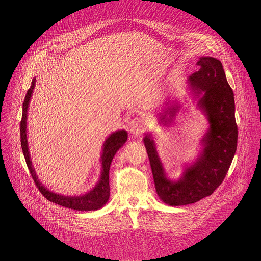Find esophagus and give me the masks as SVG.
<instances>
[{
  "label": "esophagus",
  "mask_w": 261,
  "mask_h": 261,
  "mask_svg": "<svg viewBox=\"0 0 261 261\" xmlns=\"http://www.w3.org/2000/svg\"><path fill=\"white\" fill-rule=\"evenodd\" d=\"M146 129V121L143 118L136 117L130 122V133L132 136L139 137Z\"/></svg>",
  "instance_id": "esophagus-1"
}]
</instances>
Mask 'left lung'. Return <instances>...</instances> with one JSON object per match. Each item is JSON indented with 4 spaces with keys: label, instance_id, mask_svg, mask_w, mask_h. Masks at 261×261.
I'll list each match as a JSON object with an SVG mask.
<instances>
[{
    "label": "left lung",
    "instance_id": "8db88e82",
    "mask_svg": "<svg viewBox=\"0 0 261 261\" xmlns=\"http://www.w3.org/2000/svg\"><path fill=\"white\" fill-rule=\"evenodd\" d=\"M197 63L199 71L189 76L187 84L210 124L200 140L202 149L197 160L184 166L180 178L171 180L166 176L151 134L144 138L155 191L160 199L171 206L195 203L211 196L223 182L236 152L235 99L223 65L212 57H201ZM166 106L158 115L159 123L163 126L171 125L181 108L176 99Z\"/></svg>",
    "mask_w": 261,
    "mask_h": 261
}]
</instances>
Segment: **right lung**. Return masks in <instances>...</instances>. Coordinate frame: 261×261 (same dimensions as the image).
Segmentation results:
<instances>
[{
	"mask_svg": "<svg viewBox=\"0 0 261 261\" xmlns=\"http://www.w3.org/2000/svg\"><path fill=\"white\" fill-rule=\"evenodd\" d=\"M36 78H33L31 86L28 89L25 96L23 106H22V117L20 121V142L21 148L23 151L27 167L29 168L30 174L36 184L41 194L51 202L60 204L64 207L71 208L75 211H97L101 208L109 200L110 198V167L112 164V159L116 151L120 149L127 141L128 133L125 130H118L113 132L102 145V150L100 155L101 162V172L99 176V182L91 191L82 196H62L56 193L50 192L44 186L38 179L36 171L32 165L30 153L28 150V142H27V111L29 101L32 97V93L35 87Z\"/></svg>",
	"mask_w": 261,
	"mask_h": 261,
	"instance_id": "obj_1",
	"label": "right lung"
}]
</instances>
